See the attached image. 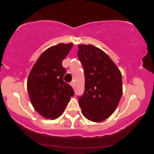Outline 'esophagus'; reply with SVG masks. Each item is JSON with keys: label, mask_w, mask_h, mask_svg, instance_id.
Returning <instances> with one entry per match:
<instances>
[{"label": "esophagus", "mask_w": 154, "mask_h": 154, "mask_svg": "<svg viewBox=\"0 0 154 154\" xmlns=\"http://www.w3.org/2000/svg\"><path fill=\"white\" fill-rule=\"evenodd\" d=\"M70 85H71L72 88H74V85H75L74 82H71V83H70Z\"/></svg>", "instance_id": "obj_1"}]
</instances>
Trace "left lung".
I'll return each instance as SVG.
<instances>
[{"mask_svg": "<svg viewBox=\"0 0 154 154\" xmlns=\"http://www.w3.org/2000/svg\"><path fill=\"white\" fill-rule=\"evenodd\" d=\"M77 47L85 74V92L79 98L82 114L90 121H104L114 113L122 98V73L102 49L92 45Z\"/></svg>", "mask_w": 154, "mask_h": 154, "instance_id": "left-lung-1", "label": "left lung"}]
</instances>
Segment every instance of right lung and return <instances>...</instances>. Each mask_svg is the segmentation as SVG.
<instances>
[{"mask_svg":"<svg viewBox=\"0 0 154 154\" xmlns=\"http://www.w3.org/2000/svg\"><path fill=\"white\" fill-rule=\"evenodd\" d=\"M72 43H59L44 51L28 75L27 89L34 109L46 119H55L63 113L74 95L71 85L64 82L66 69L62 62Z\"/></svg>","mask_w":154,"mask_h":154,"instance_id":"add662e5","label":"right lung"}]
</instances>
